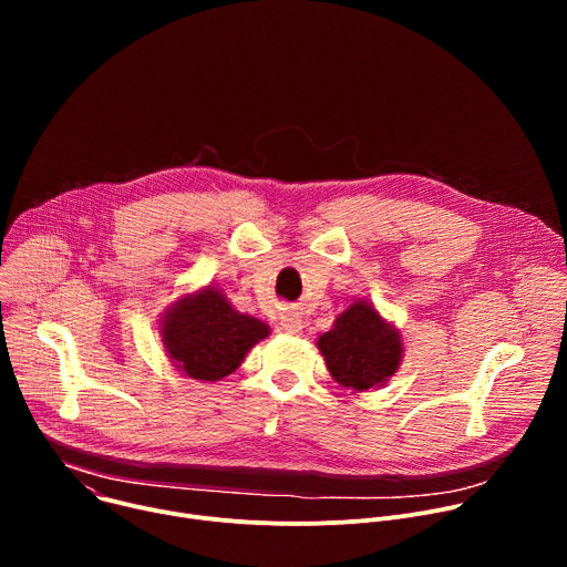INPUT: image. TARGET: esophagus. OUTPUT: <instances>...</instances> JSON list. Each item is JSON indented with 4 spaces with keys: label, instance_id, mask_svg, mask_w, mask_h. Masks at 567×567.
Returning <instances> with one entry per match:
<instances>
[{
    "label": "esophagus",
    "instance_id": "esophagus-1",
    "mask_svg": "<svg viewBox=\"0 0 567 567\" xmlns=\"http://www.w3.org/2000/svg\"><path fill=\"white\" fill-rule=\"evenodd\" d=\"M280 330L287 332V334H300L302 332V322H300V318L296 313H287V316H282Z\"/></svg>",
    "mask_w": 567,
    "mask_h": 567
}]
</instances>
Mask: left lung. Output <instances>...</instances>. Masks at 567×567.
Segmentation results:
<instances>
[{
  "label": "left lung",
  "instance_id": "8db88e82",
  "mask_svg": "<svg viewBox=\"0 0 567 567\" xmlns=\"http://www.w3.org/2000/svg\"><path fill=\"white\" fill-rule=\"evenodd\" d=\"M316 346L332 379L354 392L385 385L403 357L399 330L365 298L341 311Z\"/></svg>",
  "mask_w": 567,
  "mask_h": 567
}]
</instances>
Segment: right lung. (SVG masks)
I'll return each instance as SVG.
<instances>
[{
    "mask_svg": "<svg viewBox=\"0 0 567 567\" xmlns=\"http://www.w3.org/2000/svg\"><path fill=\"white\" fill-rule=\"evenodd\" d=\"M158 322L173 365L197 381L233 374L247 352L271 332L260 318L237 311L213 285L175 300Z\"/></svg>",
    "mask_w": 567,
    "mask_h": 567,
    "instance_id": "add662e5",
    "label": "right lung"
}]
</instances>
